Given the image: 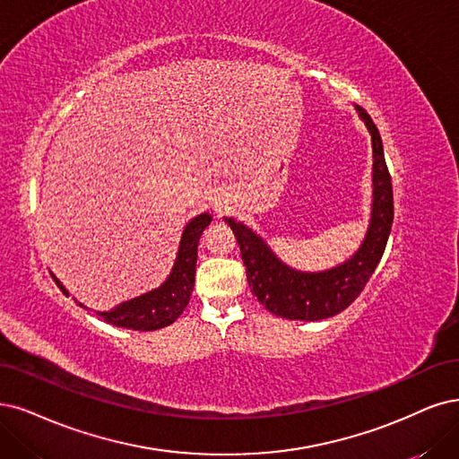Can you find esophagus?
<instances>
[{"label":"esophagus","mask_w":459,"mask_h":459,"mask_svg":"<svg viewBox=\"0 0 459 459\" xmlns=\"http://www.w3.org/2000/svg\"><path fill=\"white\" fill-rule=\"evenodd\" d=\"M213 208H215V212L219 215H223V213H227L230 210V200L225 195H221V196H217L213 200Z\"/></svg>","instance_id":"34e87169"}]
</instances>
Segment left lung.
Returning a JSON list of instances; mask_svg holds the SVG:
<instances>
[{
	"mask_svg": "<svg viewBox=\"0 0 459 459\" xmlns=\"http://www.w3.org/2000/svg\"><path fill=\"white\" fill-rule=\"evenodd\" d=\"M372 142V210L365 240L353 255L321 273H300L281 263L274 251L240 221L225 217L238 240L251 293L274 316L285 319L319 321L346 310L365 290L378 266L394 223L392 176L384 159V145L370 115L355 106Z\"/></svg>",
	"mask_w": 459,
	"mask_h": 459,
	"instance_id": "left-lung-1",
	"label": "left lung"
}]
</instances>
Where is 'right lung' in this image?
<instances>
[{"instance_id": "add662e5", "label": "right lung", "mask_w": 459, "mask_h": 459, "mask_svg": "<svg viewBox=\"0 0 459 459\" xmlns=\"http://www.w3.org/2000/svg\"><path fill=\"white\" fill-rule=\"evenodd\" d=\"M210 223H212L210 213H200L186 223L181 234V242H179L178 257H176L172 273H169V276L160 287L145 295H140L123 304H118V307H115L109 312H96V316L104 317V321H108V324L115 327H125L132 331H157V329L168 327L169 324H174L191 300L193 287H195L198 242L204 229H206ZM50 276H53V280L56 281L60 291L65 297L70 295L55 274ZM79 307H82L81 302Z\"/></svg>"}]
</instances>
